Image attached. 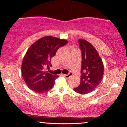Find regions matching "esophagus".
Segmentation results:
<instances>
[{"mask_svg":"<svg viewBox=\"0 0 127 127\" xmlns=\"http://www.w3.org/2000/svg\"><path fill=\"white\" fill-rule=\"evenodd\" d=\"M72 75H73L72 72H69V73H68L67 74V75H63V76L64 77V78H65L68 79V78H69L70 77L72 76Z\"/></svg>","mask_w":127,"mask_h":127,"instance_id":"obj_1","label":"esophagus"}]
</instances>
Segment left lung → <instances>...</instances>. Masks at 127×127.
Returning <instances> with one entry per match:
<instances>
[{
  "label": "left lung",
  "mask_w": 127,
  "mask_h": 127,
  "mask_svg": "<svg viewBox=\"0 0 127 127\" xmlns=\"http://www.w3.org/2000/svg\"><path fill=\"white\" fill-rule=\"evenodd\" d=\"M82 52L81 83L73 90L79 94H88L94 91L102 81L104 65L98 52L90 42L78 40Z\"/></svg>",
  "instance_id": "8db88e82"
}]
</instances>
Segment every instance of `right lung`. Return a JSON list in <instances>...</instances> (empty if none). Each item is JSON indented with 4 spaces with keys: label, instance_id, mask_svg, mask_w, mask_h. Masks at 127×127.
Wrapping results in <instances>:
<instances>
[{
    "label": "right lung",
    "instance_id": "right-lung-1",
    "mask_svg": "<svg viewBox=\"0 0 127 127\" xmlns=\"http://www.w3.org/2000/svg\"><path fill=\"white\" fill-rule=\"evenodd\" d=\"M67 43V41L65 39L45 36L30 46L21 65L22 76L30 90L43 93L54 87L55 80L59 76L45 72V68L52 66L51 58L58 49Z\"/></svg>",
    "mask_w": 127,
    "mask_h": 127
}]
</instances>
